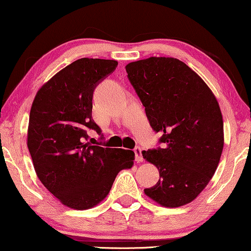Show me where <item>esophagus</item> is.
<instances>
[{
	"mask_svg": "<svg viewBox=\"0 0 251 251\" xmlns=\"http://www.w3.org/2000/svg\"><path fill=\"white\" fill-rule=\"evenodd\" d=\"M134 153H135V160L137 162H142L144 160L143 158V150L142 148L140 147H136L135 149H134Z\"/></svg>",
	"mask_w": 251,
	"mask_h": 251,
	"instance_id": "esophagus-1",
	"label": "esophagus"
}]
</instances>
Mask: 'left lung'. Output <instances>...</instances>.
<instances>
[{"mask_svg":"<svg viewBox=\"0 0 251 251\" xmlns=\"http://www.w3.org/2000/svg\"><path fill=\"white\" fill-rule=\"evenodd\" d=\"M126 72L150 126L161 134V148L143 151L159 171V181L144 193L164 207L191 202L213 177L223 151L216 98L178 59L151 56L128 63Z\"/></svg>","mask_w":251,"mask_h":251,"instance_id":"8db88e82","label":"left lung"}]
</instances>
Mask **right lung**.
Wrapping results in <instances>:
<instances>
[{
    "mask_svg": "<svg viewBox=\"0 0 251 251\" xmlns=\"http://www.w3.org/2000/svg\"><path fill=\"white\" fill-rule=\"evenodd\" d=\"M116 60L82 58L60 70L34 99L27 146L43 185L63 204L89 209L104 199L116 176L130 168L132 150L92 146L93 92L115 72Z\"/></svg>",
    "mask_w": 251,
    "mask_h": 251,
    "instance_id": "right-lung-1",
    "label": "right lung"
}]
</instances>
